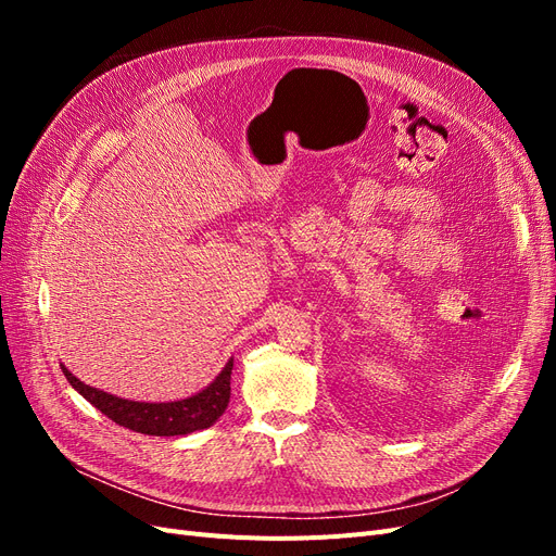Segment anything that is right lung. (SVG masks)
<instances>
[{"instance_id":"right-lung-1","label":"right lung","mask_w":556,"mask_h":556,"mask_svg":"<svg viewBox=\"0 0 556 556\" xmlns=\"http://www.w3.org/2000/svg\"><path fill=\"white\" fill-rule=\"evenodd\" d=\"M60 366L74 390L83 399L90 401L97 410H102L109 419H113L115 425L139 431V433H148V435H185L199 429H208L211 425H215V419L227 410L229 394H231L229 380H231L233 357L225 364L223 371L215 376V380L204 387V390H199L188 399L164 401V403L121 399L104 390H97V387L80 382L64 364Z\"/></svg>"}]
</instances>
